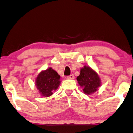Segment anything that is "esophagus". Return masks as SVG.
I'll return each instance as SVG.
<instances>
[{
	"instance_id": "34e87169",
	"label": "esophagus",
	"mask_w": 133,
	"mask_h": 133,
	"mask_svg": "<svg viewBox=\"0 0 133 133\" xmlns=\"http://www.w3.org/2000/svg\"><path fill=\"white\" fill-rule=\"evenodd\" d=\"M66 78L67 79H73L75 78V76L73 75H70V76H67Z\"/></svg>"
}]
</instances>
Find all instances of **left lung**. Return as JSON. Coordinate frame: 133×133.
<instances>
[{
    "instance_id": "obj_1",
    "label": "left lung",
    "mask_w": 133,
    "mask_h": 133,
    "mask_svg": "<svg viewBox=\"0 0 133 133\" xmlns=\"http://www.w3.org/2000/svg\"><path fill=\"white\" fill-rule=\"evenodd\" d=\"M76 79L86 94H92L101 86V79L97 73L89 66H84L81 68L80 75Z\"/></svg>"
}]
</instances>
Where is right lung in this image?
<instances>
[{
	"instance_id": "right-lung-1",
	"label": "right lung",
	"mask_w": 133,
	"mask_h": 133,
	"mask_svg": "<svg viewBox=\"0 0 133 133\" xmlns=\"http://www.w3.org/2000/svg\"><path fill=\"white\" fill-rule=\"evenodd\" d=\"M60 76L52 68L42 71L38 75L36 85L41 96L49 97L53 94L60 84Z\"/></svg>"
}]
</instances>
